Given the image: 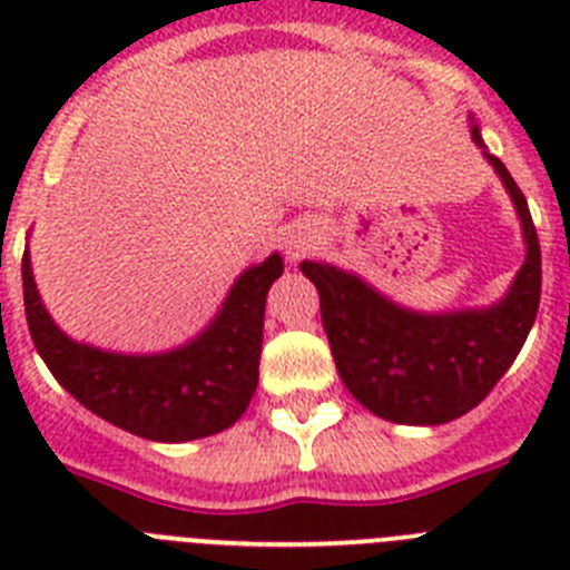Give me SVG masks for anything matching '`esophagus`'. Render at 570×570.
Segmentation results:
<instances>
[{"label":"esophagus","instance_id":"esophagus-1","mask_svg":"<svg viewBox=\"0 0 570 570\" xmlns=\"http://www.w3.org/2000/svg\"><path fill=\"white\" fill-rule=\"evenodd\" d=\"M305 245H308V242H305V239H291V245H288L291 259H299L302 250H305Z\"/></svg>","mask_w":570,"mask_h":570}]
</instances>
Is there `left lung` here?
Here are the masks:
<instances>
[{"instance_id":"1","label":"left lung","mask_w":570,"mask_h":570,"mask_svg":"<svg viewBox=\"0 0 570 570\" xmlns=\"http://www.w3.org/2000/svg\"><path fill=\"white\" fill-rule=\"evenodd\" d=\"M473 139L482 145L473 128ZM520 210L528 256L511 294L488 311L422 316L396 308L356 276L302 262L320 291L322 325L342 382L371 414L442 425L480 405L513 365L540 311L542 254L531 210L505 165L488 154Z\"/></svg>"}]
</instances>
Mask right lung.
<instances>
[{
    "label": "right lung",
    "instance_id": "1",
    "mask_svg": "<svg viewBox=\"0 0 570 570\" xmlns=\"http://www.w3.org/2000/svg\"><path fill=\"white\" fill-rule=\"evenodd\" d=\"M279 274L276 254L245 271L214 325L190 345L159 356L108 354L68 340L39 302L28 254L24 316L39 356L79 405L142 440H203L234 425L254 396L265 296Z\"/></svg>",
    "mask_w": 570,
    "mask_h": 570
}]
</instances>
